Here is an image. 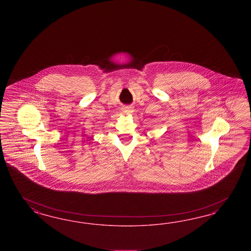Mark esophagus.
Returning a JSON list of instances; mask_svg holds the SVG:
<instances>
[{
    "label": "esophagus",
    "mask_w": 251,
    "mask_h": 251,
    "mask_svg": "<svg viewBox=\"0 0 251 251\" xmlns=\"http://www.w3.org/2000/svg\"><path fill=\"white\" fill-rule=\"evenodd\" d=\"M123 110L126 114H129L130 112H132V106H123Z\"/></svg>",
    "instance_id": "1"
}]
</instances>
